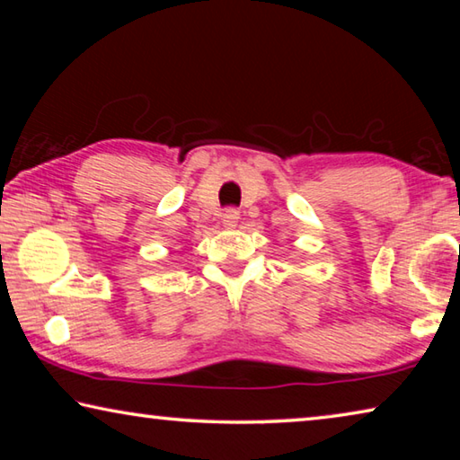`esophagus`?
Masks as SVG:
<instances>
[{"label": "esophagus", "mask_w": 460, "mask_h": 460, "mask_svg": "<svg viewBox=\"0 0 460 460\" xmlns=\"http://www.w3.org/2000/svg\"><path fill=\"white\" fill-rule=\"evenodd\" d=\"M237 221H239V211L235 207H229V208H225L223 211V225L225 227H235L237 225Z\"/></svg>", "instance_id": "34e87169"}]
</instances>
